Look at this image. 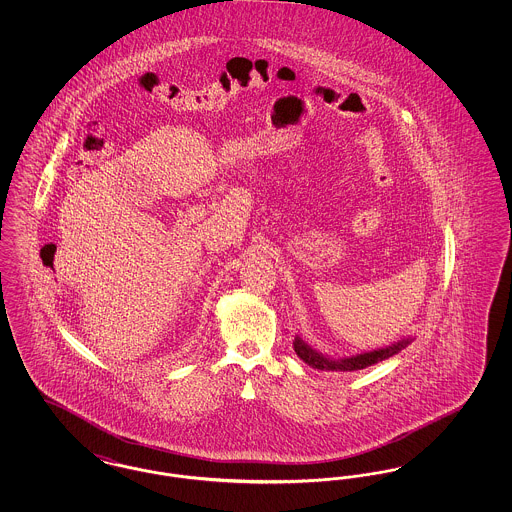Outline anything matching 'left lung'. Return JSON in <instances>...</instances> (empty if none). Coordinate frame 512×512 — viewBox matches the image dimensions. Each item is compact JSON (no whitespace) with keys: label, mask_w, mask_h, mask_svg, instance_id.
<instances>
[{"label":"left lung","mask_w":512,"mask_h":512,"mask_svg":"<svg viewBox=\"0 0 512 512\" xmlns=\"http://www.w3.org/2000/svg\"><path fill=\"white\" fill-rule=\"evenodd\" d=\"M407 343H409V340L397 341L391 347H384V349L370 351V353H363V355H355V357H349V359H338V361L326 359V357L318 355L299 338L293 343V349H295L299 359H303L307 365L313 366V368H318V370H343V372H347V370H361V368L374 365L378 361H384V359H388L391 355L399 353Z\"/></svg>","instance_id":"left-lung-1"}]
</instances>
